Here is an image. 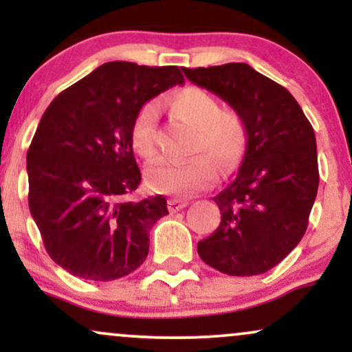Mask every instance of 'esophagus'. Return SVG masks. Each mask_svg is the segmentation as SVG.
Here are the masks:
<instances>
[{
	"label": "esophagus",
	"mask_w": 352,
	"mask_h": 352,
	"mask_svg": "<svg viewBox=\"0 0 352 352\" xmlns=\"http://www.w3.org/2000/svg\"><path fill=\"white\" fill-rule=\"evenodd\" d=\"M188 205V201L185 200H177V199H172L170 201H168V208H170V212H180V210H184L185 207Z\"/></svg>",
	"instance_id": "obj_1"
}]
</instances>
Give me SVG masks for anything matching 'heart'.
Wrapping results in <instances>:
<instances>
[{"instance_id": "b5f03b06", "label": "heart", "mask_w": 352, "mask_h": 352, "mask_svg": "<svg viewBox=\"0 0 352 352\" xmlns=\"http://www.w3.org/2000/svg\"><path fill=\"white\" fill-rule=\"evenodd\" d=\"M168 106L185 122L199 131L197 152H205L188 162L160 160L147 170L148 185L160 193L173 197H192L217 182V164H235L245 152L248 132L245 120L235 111H220L217 98L199 86L179 89L168 98ZM131 140L134 151L151 160L157 153V109L153 104L137 112L132 124Z\"/></svg>"}]
</instances>
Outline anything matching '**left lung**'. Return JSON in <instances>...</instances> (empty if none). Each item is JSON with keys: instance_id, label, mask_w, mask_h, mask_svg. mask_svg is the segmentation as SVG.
Returning <instances> with one entry per match:
<instances>
[{"instance_id": "obj_1", "label": "left lung", "mask_w": 352, "mask_h": 352, "mask_svg": "<svg viewBox=\"0 0 352 352\" xmlns=\"http://www.w3.org/2000/svg\"><path fill=\"white\" fill-rule=\"evenodd\" d=\"M245 120L238 175L213 197L218 228L197 245L205 263L232 276L276 266L300 243L318 193L316 137L296 99L245 63L182 69Z\"/></svg>"}]
</instances>
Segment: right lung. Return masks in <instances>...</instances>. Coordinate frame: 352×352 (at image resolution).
<instances>
[{
	"label": "right lung",
	"instance_id": "add662e5",
	"mask_svg": "<svg viewBox=\"0 0 352 352\" xmlns=\"http://www.w3.org/2000/svg\"><path fill=\"white\" fill-rule=\"evenodd\" d=\"M177 66L112 60L63 91L26 155L30 212L46 252L78 278L111 281L148 254V232L168 215L162 195L132 200L140 175L131 131L137 112L184 84Z\"/></svg>",
	"mask_w": 352,
	"mask_h": 352
}]
</instances>
